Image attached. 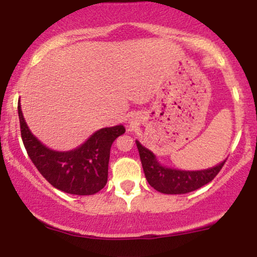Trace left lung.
<instances>
[{
	"mask_svg": "<svg viewBox=\"0 0 257 257\" xmlns=\"http://www.w3.org/2000/svg\"><path fill=\"white\" fill-rule=\"evenodd\" d=\"M137 146L146 180L155 190L161 193L184 194L198 190L202 186L214 180L226 162L223 161L219 166L205 170H197V172L170 169L161 166L155 155L141 145L139 141H137Z\"/></svg>",
	"mask_w": 257,
	"mask_h": 257,
	"instance_id": "left-lung-1",
	"label": "left lung"
}]
</instances>
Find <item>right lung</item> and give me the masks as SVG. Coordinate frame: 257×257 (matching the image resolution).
<instances>
[{"instance_id": "1", "label": "right lung", "mask_w": 257, "mask_h": 257, "mask_svg": "<svg viewBox=\"0 0 257 257\" xmlns=\"http://www.w3.org/2000/svg\"><path fill=\"white\" fill-rule=\"evenodd\" d=\"M20 133L29 157L42 176L58 190L70 194L90 196L107 182L111 145L124 134L123 125L102 128L76 150L59 152L48 149L30 132L18 105Z\"/></svg>"}]
</instances>
